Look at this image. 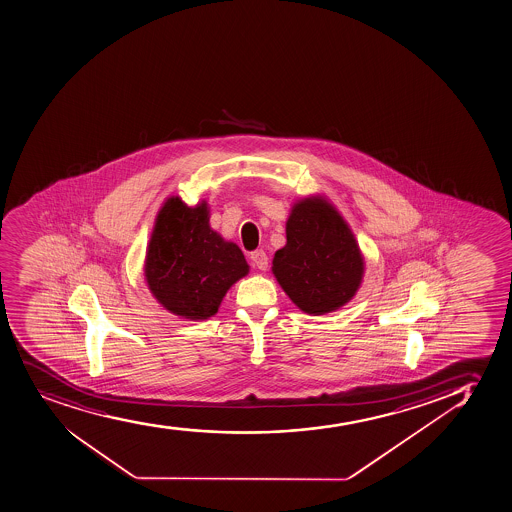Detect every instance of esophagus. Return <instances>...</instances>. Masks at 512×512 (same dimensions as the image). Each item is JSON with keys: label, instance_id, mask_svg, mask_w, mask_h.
<instances>
[{"label": "esophagus", "instance_id": "esophagus-1", "mask_svg": "<svg viewBox=\"0 0 512 512\" xmlns=\"http://www.w3.org/2000/svg\"><path fill=\"white\" fill-rule=\"evenodd\" d=\"M250 260H252L255 269L267 270V267H269V257H267L264 250H255V252L250 253Z\"/></svg>", "mask_w": 512, "mask_h": 512}]
</instances>
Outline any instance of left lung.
<instances>
[{"instance_id": "8db88e82", "label": "left lung", "mask_w": 512, "mask_h": 512, "mask_svg": "<svg viewBox=\"0 0 512 512\" xmlns=\"http://www.w3.org/2000/svg\"><path fill=\"white\" fill-rule=\"evenodd\" d=\"M287 243L277 250L272 272L304 313H331L362 284L363 257L347 221L321 196L297 201L286 223Z\"/></svg>"}]
</instances>
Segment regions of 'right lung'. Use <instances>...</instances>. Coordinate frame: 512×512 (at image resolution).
<instances>
[{
  "label": "right lung",
  "instance_id": "right-lung-1",
  "mask_svg": "<svg viewBox=\"0 0 512 512\" xmlns=\"http://www.w3.org/2000/svg\"><path fill=\"white\" fill-rule=\"evenodd\" d=\"M143 272L167 311L203 321L218 313L228 289L248 274V264L238 245L209 226L206 201L191 208L172 196L155 218Z\"/></svg>",
  "mask_w": 512,
  "mask_h": 512
}]
</instances>
